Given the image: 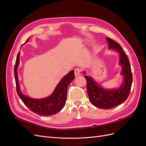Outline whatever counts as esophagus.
Masks as SVG:
<instances>
[{
    "label": "esophagus",
    "instance_id": "1",
    "mask_svg": "<svg viewBox=\"0 0 146 146\" xmlns=\"http://www.w3.org/2000/svg\"><path fill=\"white\" fill-rule=\"evenodd\" d=\"M80 72H81V69L80 68H76L74 70V74L76 76H79V75L80 74Z\"/></svg>",
    "mask_w": 146,
    "mask_h": 146
}]
</instances>
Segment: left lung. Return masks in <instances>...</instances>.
Wrapping results in <instances>:
<instances>
[{
  "instance_id": "left-lung-1",
  "label": "left lung",
  "mask_w": 146,
  "mask_h": 146,
  "mask_svg": "<svg viewBox=\"0 0 146 146\" xmlns=\"http://www.w3.org/2000/svg\"><path fill=\"white\" fill-rule=\"evenodd\" d=\"M107 39L110 49L118 52L120 55L119 64L122 67L121 74L123 76V82L118 89L107 90L100 87L92 77L84 76L90 102L95 107L101 109L112 108L125 102L129 96L133 80L129 60L123 48L113 39L108 37Z\"/></svg>"
}]
</instances>
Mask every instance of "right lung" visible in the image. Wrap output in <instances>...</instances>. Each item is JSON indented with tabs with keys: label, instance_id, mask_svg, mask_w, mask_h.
I'll list each match as a JSON object with an SVG mask.
<instances>
[{
	"label": "right lung",
	"instance_id": "1",
	"mask_svg": "<svg viewBox=\"0 0 146 146\" xmlns=\"http://www.w3.org/2000/svg\"><path fill=\"white\" fill-rule=\"evenodd\" d=\"M29 40L26 41L27 42ZM20 52L17 56L16 64L14 69L16 85V91L24 104L35 113L42 116H51L56 114L62 109L66 104L67 97L68 87L70 83L75 78L74 71L72 70L64 76L56 86L53 93L48 98L36 99H32L24 95L20 91V85L18 80L17 68L19 64Z\"/></svg>",
	"mask_w": 146,
	"mask_h": 146
}]
</instances>
